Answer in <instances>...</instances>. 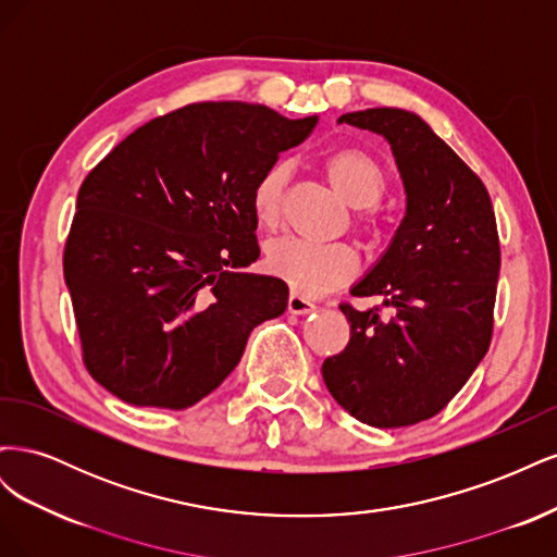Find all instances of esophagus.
Here are the masks:
<instances>
[{"mask_svg": "<svg viewBox=\"0 0 557 557\" xmlns=\"http://www.w3.org/2000/svg\"><path fill=\"white\" fill-rule=\"evenodd\" d=\"M288 311H290V313H295V315H307V313L315 311V305H313L311 299H307V297H301V295L293 293V295L288 297Z\"/></svg>", "mask_w": 557, "mask_h": 557, "instance_id": "34e87169", "label": "esophagus"}]
</instances>
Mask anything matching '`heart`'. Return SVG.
I'll list each match as a JSON object with an SVG mask.
<instances>
[{
	"label": "heart",
	"mask_w": 557,
	"mask_h": 557,
	"mask_svg": "<svg viewBox=\"0 0 557 557\" xmlns=\"http://www.w3.org/2000/svg\"><path fill=\"white\" fill-rule=\"evenodd\" d=\"M323 170L332 188L348 207L358 209L352 227L364 237H374L376 225L372 209L387 190L383 166L360 148H339L323 160ZM288 164L274 162L260 174L250 193V209L262 227H276L283 218ZM264 264L269 274L288 283L299 295H320L336 288L356 274V252L346 244L318 246L301 239H278L269 244Z\"/></svg>",
	"instance_id": "heart-1"
}]
</instances>
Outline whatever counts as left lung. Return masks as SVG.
Wrapping results in <instances>:
<instances>
[{
    "label": "left lung",
    "instance_id": "left-lung-1",
    "mask_svg": "<svg viewBox=\"0 0 557 557\" xmlns=\"http://www.w3.org/2000/svg\"><path fill=\"white\" fill-rule=\"evenodd\" d=\"M339 123L391 144L407 213L381 260L350 290L381 295L391 315L342 305L350 339L323 362V379L360 423L407 428L440 413L491 346L495 211L483 181L420 115L381 107L344 113Z\"/></svg>",
    "mask_w": 557,
    "mask_h": 557
}]
</instances>
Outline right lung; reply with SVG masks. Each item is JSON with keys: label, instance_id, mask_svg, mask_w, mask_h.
I'll use <instances>...</instances> for the list:
<instances>
[{"label": "right lung", "instance_id": "right-lung-1", "mask_svg": "<svg viewBox=\"0 0 557 557\" xmlns=\"http://www.w3.org/2000/svg\"><path fill=\"white\" fill-rule=\"evenodd\" d=\"M246 102H201L134 129L83 181L64 244L83 362L134 407L188 409L239 364L248 334L288 307L260 256L252 185L305 141Z\"/></svg>", "mask_w": 557, "mask_h": 557}]
</instances>
